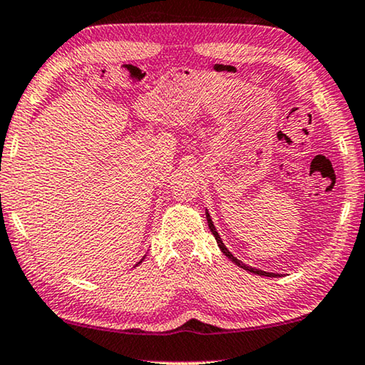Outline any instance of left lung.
<instances>
[{
  "label": "left lung",
  "mask_w": 365,
  "mask_h": 365,
  "mask_svg": "<svg viewBox=\"0 0 365 365\" xmlns=\"http://www.w3.org/2000/svg\"><path fill=\"white\" fill-rule=\"evenodd\" d=\"M206 220H208V226H210V230H211V232H213V236H215V239H216V242H217V246H220V249H221V252L226 255L227 259H231L232 262H235L236 265H239V267L241 269H246V270H249V272H252V274H257V275H262V277H275V274H272V272H264V270H259V269H252V267H249V265H246V264H242L241 260L239 259H236L235 255H232L230 251H227V247L225 246V244H222V241H221V237H220V235H217V231H216V227H215V225H213V221H211V217H210V215H208V211H206Z\"/></svg>",
  "instance_id": "8db88e82"
}]
</instances>
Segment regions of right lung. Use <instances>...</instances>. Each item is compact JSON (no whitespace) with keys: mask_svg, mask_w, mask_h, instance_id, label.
I'll return each mask as SVG.
<instances>
[{"mask_svg":"<svg viewBox=\"0 0 365 365\" xmlns=\"http://www.w3.org/2000/svg\"><path fill=\"white\" fill-rule=\"evenodd\" d=\"M140 262H143V260H140ZM140 262H139V264H140Z\"/></svg>","mask_w":365,"mask_h":365,"instance_id":"right-lung-1","label":"right lung"}]
</instances>
